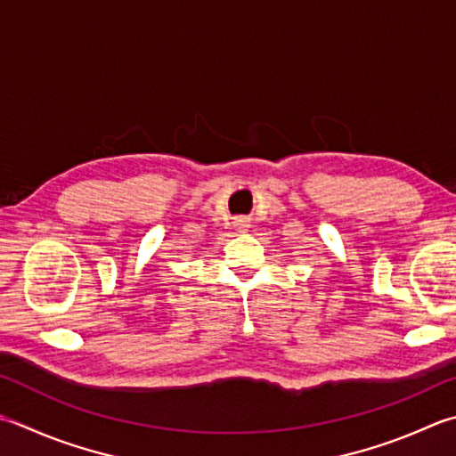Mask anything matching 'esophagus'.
<instances>
[{
    "mask_svg": "<svg viewBox=\"0 0 456 456\" xmlns=\"http://www.w3.org/2000/svg\"><path fill=\"white\" fill-rule=\"evenodd\" d=\"M233 225H235L237 231H247L248 229V221L245 217H239V219L233 221Z\"/></svg>",
    "mask_w": 456,
    "mask_h": 456,
    "instance_id": "1",
    "label": "esophagus"
}]
</instances>
